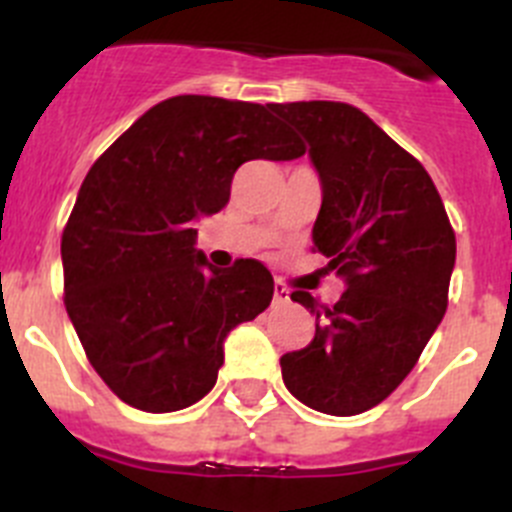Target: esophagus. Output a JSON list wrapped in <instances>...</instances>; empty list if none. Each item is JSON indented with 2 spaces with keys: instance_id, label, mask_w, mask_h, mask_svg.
<instances>
[{
  "instance_id": "obj_1",
  "label": "esophagus",
  "mask_w": 512,
  "mask_h": 512,
  "mask_svg": "<svg viewBox=\"0 0 512 512\" xmlns=\"http://www.w3.org/2000/svg\"><path fill=\"white\" fill-rule=\"evenodd\" d=\"M289 302V289L281 284V281H276L274 284V304H287Z\"/></svg>"
}]
</instances>
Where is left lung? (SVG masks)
Segmentation results:
<instances>
[{"label":"left lung","mask_w":512,"mask_h":512,"mask_svg":"<svg viewBox=\"0 0 512 512\" xmlns=\"http://www.w3.org/2000/svg\"><path fill=\"white\" fill-rule=\"evenodd\" d=\"M271 111L307 137L322 180L314 251L348 284L332 307L292 292L317 320L307 348L281 355V375L309 409L363 414L401 386L447 312L454 228L424 164L360 109L294 101Z\"/></svg>","instance_id":"left-lung-1"}]
</instances>
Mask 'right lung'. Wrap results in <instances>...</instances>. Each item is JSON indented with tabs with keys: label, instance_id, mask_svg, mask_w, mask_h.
Wrapping results in <instances>:
<instances>
[{
	"label": "right lung",
	"instance_id": "right-lung-1",
	"mask_svg": "<svg viewBox=\"0 0 512 512\" xmlns=\"http://www.w3.org/2000/svg\"><path fill=\"white\" fill-rule=\"evenodd\" d=\"M304 144L271 103L172 96L93 162L63 228V302L103 383L149 414L215 386L225 335L269 307L256 259L213 269L192 220L231 198L248 159H297Z\"/></svg>",
	"mask_w": 512,
	"mask_h": 512
}]
</instances>
